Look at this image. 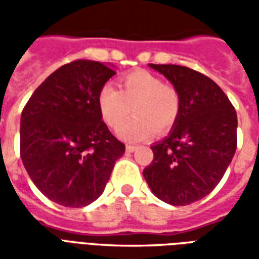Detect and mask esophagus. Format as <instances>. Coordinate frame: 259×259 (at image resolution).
<instances>
[{
	"mask_svg": "<svg viewBox=\"0 0 259 259\" xmlns=\"http://www.w3.org/2000/svg\"><path fill=\"white\" fill-rule=\"evenodd\" d=\"M136 150V146H132V144H127L126 146V151L127 152H133Z\"/></svg>",
	"mask_w": 259,
	"mask_h": 259,
	"instance_id": "1",
	"label": "esophagus"
}]
</instances>
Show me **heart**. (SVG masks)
Returning a JSON list of instances; mask_svg holds the SVG:
<instances>
[{
    "label": "heart",
    "instance_id": "heart-1",
    "mask_svg": "<svg viewBox=\"0 0 259 259\" xmlns=\"http://www.w3.org/2000/svg\"><path fill=\"white\" fill-rule=\"evenodd\" d=\"M120 90L104 85L97 105L102 120L112 130H118L130 116L135 118L124 124L119 135L129 141L150 139L155 130L159 135L168 133L180 115V96L174 85L148 70H135L119 80Z\"/></svg>",
    "mask_w": 259,
    "mask_h": 259
}]
</instances>
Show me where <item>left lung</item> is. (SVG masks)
Masks as SVG:
<instances>
[{"label":"left lung","mask_w":259,"mask_h":259,"mask_svg":"<svg viewBox=\"0 0 259 259\" xmlns=\"http://www.w3.org/2000/svg\"><path fill=\"white\" fill-rule=\"evenodd\" d=\"M175 85L180 115L174 129L151 147L143 170L150 189L170 205H189L211 193L237 147V115L228 96L205 74L180 65L150 64Z\"/></svg>","instance_id":"left-lung-1"}]
</instances>
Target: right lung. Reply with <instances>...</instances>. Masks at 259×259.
I'll return each instance as SVG.
<instances>
[{
  "instance_id": "1",
  "label": "right lung",
  "mask_w": 259,
  "mask_h": 259,
  "mask_svg": "<svg viewBox=\"0 0 259 259\" xmlns=\"http://www.w3.org/2000/svg\"><path fill=\"white\" fill-rule=\"evenodd\" d=\"M115 73L101 62L76 59L50 74L22 111V162L37 189L59 205L81 208L96 201L124 154L97 105Z\"/></svg>"
}]
</instances>
